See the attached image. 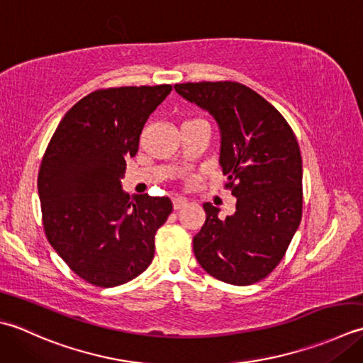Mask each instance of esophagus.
Here are the masks:
<instances>
[{"label":"esophagus","mask_w":363,"mask_h":363,"mask_svg":"<svg viewBox=\"0 0 363 363\" xmlns=\"http://www.w3.org/2000/svg\"><path fill=\"white\" fill-rule=\"evenodd\" d=\"M172 203H174V208L175 210H180V208H183V206L188 205V201L184 197H174L172 199Z\"/></svg>","instance_id":"esophagus-1"}]
</instances>
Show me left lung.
I'll use <instances>...</instances> for the list:
<instances>
[{
    "label": "left lung",
    "mask_w": 363,
    "mask_h": 363,
    "mask_svg": "<svg viewBox=\"0 0 363 363\" xmlns=\"http://www.w3.org/2000/svg\"><path fill=\"white\" fill-rule=\"evenodd\" d=\"M184 100L216 121L219 164L236 211L219 219L203 203L205 224L194 240L202 268L223 282L250 285L282 260L302 216V158L282 114L252 89L232 81L175 84Z\"/></svg>",
    "instance_id": "1"
}]
</instances>
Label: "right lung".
Listing matches in <instances>:
<instances>
[{
	"instance_id": "obj_1",
	"label": "right lung",
	"mask_w": 363,
	"mask_h": 363,
	"mask_svg": "<svg viewBox=\"0 0 363 363\" xmlns=\"http://www.w3.org/2000/svg\"><path fill=\"white\" fill-rule=\"evenodd\" d=\"M171 84L100 89L57 125L37 188L43 228L70 269L97 286L127 284L153 260L155 233L172 213L169 197L125 194L127 160Z\"/></svg>"
}]
</instances>
